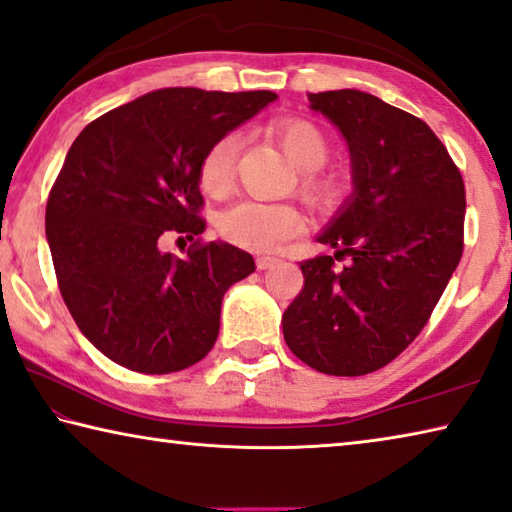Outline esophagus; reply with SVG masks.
Returning a JSON list of instances; mask_svg holds the SVG:
<instances>
[{
	"label": "esophagus",
	"instance_id": "esophagus-1",
	"mask_svg": "<svg viewBox=\"0 0 512 512\" xmlns=\"http://www.w3.org/2000/svg\"><path fill=\"white\" fill-rule=\"evenodd\" d=\"M276 263H279V258H276V256H258L256 258L258 270H270V267H274Z\"/></svg>",
	"mask_w": 512,
	"mask_h": 512
}]
</instances>
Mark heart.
I'll return each mask as SVG.
<instances>
[{"instance_id":"obj_1","label":"heart","mask_w":512,"mask_h":512,"mask_svg":"<svg viewBox=\"0 0 512 512\" xmlns=\"http://www.w3.org/2000/svg\"><path fill=\"white\" fill-rule=\"evenodd\" d=\"M270 136L279 142L288 161L299 170L301 190L317 201L333 192V183L320 167L329 156V142L324 133L308 120H279L270 124ZM240 152L238 133H224L217 138L199 163V186L213 197L224 195L231 186L233 165ZM304 229V215L288 201L240 199L231 204L217 220V231L233 245L254 251H267Z\"/></svg>"}]
</instances>
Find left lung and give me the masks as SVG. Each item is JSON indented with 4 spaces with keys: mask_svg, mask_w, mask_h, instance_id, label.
Segmentation results:
<instances>
[{
    "mask_svg": "<svg viewBox=\"0 0 512 512\" xmlns=\"http://www.w3.org/2000/svg\"><path fill=\"white\" fill-rule=\"evenodd\" d=\"M308 99L349 147L354 192L317 242L350 263H301L304 288L283 313V338L317 372L370 374L420 335L460 263L465 183L420 117L349 88Z\"/></svg>",
    "mask_w": 512,
    "mask_h": 512,
    "instance_id": "left-lung-1",
    "label": "left lung"
}]
</instances>
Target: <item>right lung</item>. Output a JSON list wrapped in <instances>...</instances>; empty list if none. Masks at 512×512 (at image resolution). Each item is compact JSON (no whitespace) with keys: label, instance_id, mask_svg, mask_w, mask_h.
<instances>
[{"label":"right lung","instance_id":"obj_1","mask_svg":"<svg viewBox=\"0 0 512 512\" xmlns=\"http://www.w3.org/2000/svg\"><path fill=\"white\" fill-rule=\"evenodd\" d=\"M274 99L163 88L97 117L72 142L45 233L67 311L113 363L170 374L213 349L224 292L256 270L254 258L199 238L179 258L161 240L204 233L201 158Z\"/></svg>","mask_w":512,"mask_h":512}]
</instances>
